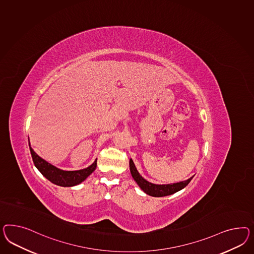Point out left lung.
Segmentation results:
<instances>
[{"instance_id":"left-lung-1","label":"left lung","mask_w":254,"mask_h":254,"mask_svg":"<svg viewBox=\"0 0 254 254\" xmlns=\"http://www.w3.org/2000/svg\"><path fill=\"white\" fill-rule=\"evenodd\" d=\"M129 168H130V173L132 178L136 181L137 186L141 189V190L150 195L152 197H165L168 195H172L176 192L181 190L182 189H184L186 186L188 185L190 180L193 179V177L190 178L187 180L178 182V183H173V184H165V185H158V184H153L149 182L148 180L143 179L137 170L135 164L133 162V160H129Z\"/></svg>"}]
</instances>
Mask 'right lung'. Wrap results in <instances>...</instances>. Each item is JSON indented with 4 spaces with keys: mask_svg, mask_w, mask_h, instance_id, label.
Returning <instances> with one entry per match:
<instances>
[{
    "mask_svg": "<svg viewBox=\"0 0 254 254\" xmlns=\"http://www.w3.org/2000/svg\"><path fill=\"white\" fill-rule=\"evenodd\" d=\"M28 145L35 166L41 172L44 178H46L49 181H51L55 185L61 187H73L78 185L96 169L97 160H95L93 164H91L87 168L75 171H64L57 168L55 165H51L47 161L40 157L31 148L29 139Z\"/></svg>",
    "mask_w": 254,
    "mask_h": 254,
    "instance_id": "obj_1",
    "label": "right lung"
}]
</instances>
